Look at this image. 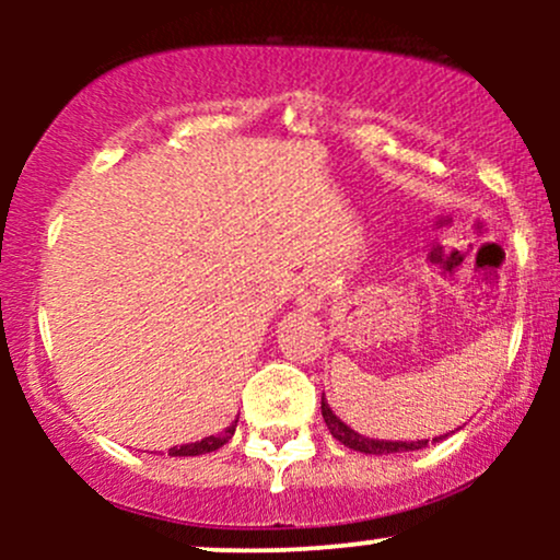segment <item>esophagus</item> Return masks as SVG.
<instances>
[{
    "label": "esophagus",
    "mask_w": 560,
    "mask_h": 560,
    "mask_svg": "<svg viewBox=\"0 0 560 560\" xmlns=\"http://www.w3.org/2000/svg\"><path fill=\"white\" fill-rule=\"evenodd\" d=\"M326 294H329V279H326L320 271H313L305 276V281H302L298 302L305 307V311H318V307L324 305Z\"/></svg>",
    "instance_id": "34e87169"
}]
</instances>
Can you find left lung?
Listing matches in <instances>:
<instances>
[{"label": "left lung", "instance_id": "1", "mask_svg": "<svg viewBox=\"0 0 560 560\" xmlns=\"http://www.w3.org/2000/svg\"><path fill=\"white\" fill-rule=\"evenodd\" d=\"M320 413H324V421H326V427H329L334 440H339L342 445H347L350 450H358V453L387 455V453H405V450H421V447L429 445V440L389 442V440H371V436L358 434L355 429H350L345 421H339L337 416H334V410L329 408V402H326V397H320ZM440 440H442V436H434L432 442H440Z\"/></svg>", "mask_w": 560, "mask_h": 560}]
</instances>
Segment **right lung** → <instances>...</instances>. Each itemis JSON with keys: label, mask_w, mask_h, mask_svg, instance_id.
I'll return each mask as SVG.
<instances>
[{"label": "right lung", "mask_w": 560, "mask_h": 560, "mask_svg": "<svg viewBox=\"0 0 560 560\" xmlns=\"http://www.w3.org/2000/svg\"><path fill=\"white\" fill-rule=\"evenodd\" d=\"M234 432H236V421L231 423V427L223 429L221 434H210V436H205V440L191 442V445L171 447V450H168V455H205V453H213V450H218V447L226 445V442L231 440V436H234Z\"/></svg>", "instance_id": "right-lung-1"}]
</instances>
